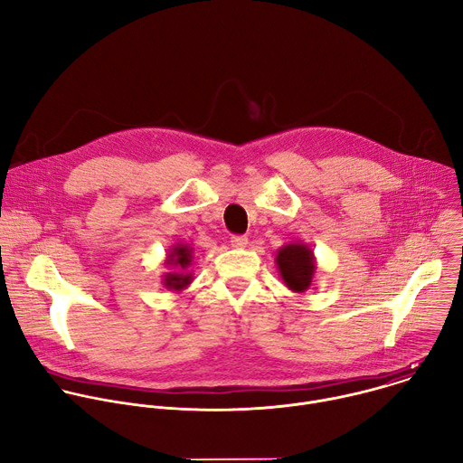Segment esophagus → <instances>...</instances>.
Returning a JSON list of instances; mask_svg holds the SVG:
<instances>
[{
  "label": "esophagus",
  "instance_id": "34e87169",
  "mask_svg": "<svg viewBox=\"0 0 463 463\" xmlns=\"http://www.w3.org/2000/svg\"><path fill=\"white\" fill-rule=\"evenodd\" d=\"M247 243H249L247 236H241V234L231 236V247L232 249H243V247H247Z\"/></svg>",
  "mask_w": 463,
  "mask_h": 463
}]
</instances>
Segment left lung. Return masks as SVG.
<instances>
[{"label": "left lung", "mask_w": 463, "mask_h": 463, "mask_svg": "<svg viewBox=\"0 0 463 463\" xmlns=\"http://www.w3.org/2000/svg\"><path fill=\"white\" fill-rule=\"evenodd\" d=\"M275 261L286 288L293 293H304L309 289L317 273V260L307 243L293 241L282 245L277 250Z\"/></svg>", "instance_id": "1"}]
</instances>
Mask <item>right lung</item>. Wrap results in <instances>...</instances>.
<instances>
[{"mask_svg":"<svg viewBox=\"0 0 463 463\" xmlns=\"http://www.w3.org/2000/svg\"><path fill=\"white\" fill-rule=\"evenodd\" d=\"M192 247L188 243H175L170 247V250L166 252V260H165V268H170L172 271L165 273L161 279V284L174 293H179L183 289H186L192 284V273L186 271L192 266Z\"/></svg>","mask_w":463,"mask_h":463,"instance_id":"1","label":"right lung"}]
</instances>
